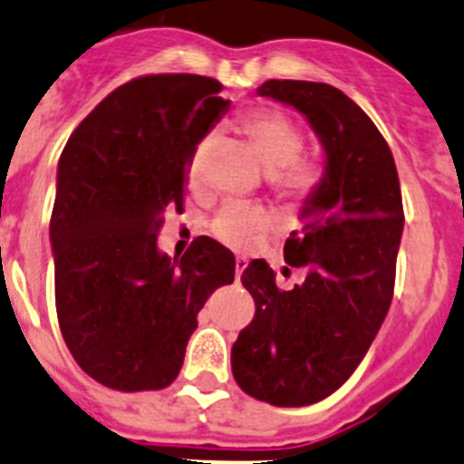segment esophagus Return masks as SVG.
I'll return each mask as SVG.
<instances>
[{"instance_id":"1","label":"esophagus","mask_w":464,"mask_h":464,"mask_svg":"<svg viewBox=\"0 0 464 464\" xmlns=\"http://www.w3.org/2000/svg\"><path fill=\"white\" fill-rule=\"evenodd\" d=\"M246 266H248V259H246V257H237V262H235V277H237V282L241 280V273L246 271Z\"/></svg>"}]
</instances>
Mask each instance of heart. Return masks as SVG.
Returning a JSON list of instances; mask_svg holds the SVG:
<instances>
[{"instance_id":"obj_1","label":"heart","mask_w":464,"mask_h":464,"mask_svg":"<svg viewBox=\"0 0 464 464\" xmlns=\"http://www.w3.org/2000/svg\"><path fill=\"white\" fill-rule=\"evenodd\" d=\"M237 130L250 143L264 170L268 173L271 188L291 202H305L324 187L325 163L314 157H303V134L291 118L273 109H250L241 113ZM211 139L205 136L193 148L188 159V173L196 179L200 175L202 159L209 150ZM271 229V216L259 207H244L227 202L211 220V232L220 244L237 250L257 246Z\"/></svg>"}]
</instances>
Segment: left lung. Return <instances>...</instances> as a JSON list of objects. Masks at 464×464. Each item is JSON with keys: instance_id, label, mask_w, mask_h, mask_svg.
<instances>
[{"instance_id": "1", "label": "left lung", "mask_w": 464, "mask_h": 464, "mask_svg": "<svg viewBox=\"0 0 464 464\" xmlns=\"http://www.w3.org/2000/svg\"><path fill=\"white\" fill-rule=\"evenodd\" d=\"M257 95L301 111L325 152V182L303 207L285 262L303 285L277 289L255 259L241 276L255 316L232 346L241 390L277 408L324 401L343 385L376 339L394 295L403 200L392 150L372 118L339 88L268 79Z\"/></svg>"}]
</instances>
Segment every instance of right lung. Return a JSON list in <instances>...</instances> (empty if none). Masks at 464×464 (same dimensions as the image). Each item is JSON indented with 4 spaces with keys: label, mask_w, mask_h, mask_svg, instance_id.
I'll return each mask as SVG.
<instances>
[{
    "label": "right lung",
    "mask_w": 464,
    "mask_h": 464,
    "mask_svg": "<svg viewBox=\"0 0 464 464\" xmlns=\"http://www.w3.org/2000/svg\"><path fill=\"white\" fill-rule=\"evenodd\" d=\"M200 74L122 83L70 134L50 220L56 316L65 346L100 385L163 390L182 369L198 312L235 280V255L198 237L159 253L163 211L184 209L188 159L229 100Z\"/></svg>",
    "instance_id": "1"
}]
</instances>
